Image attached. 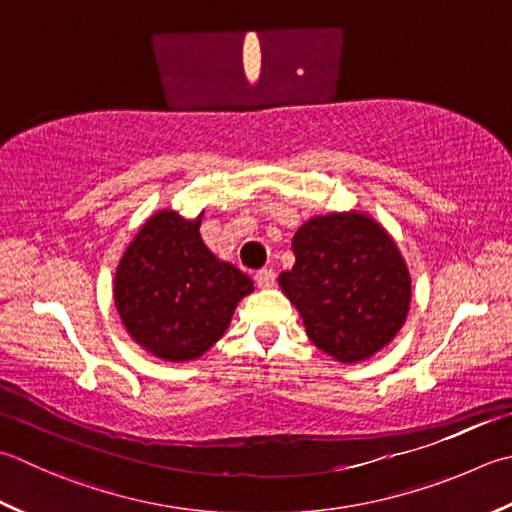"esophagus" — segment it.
<instances>
[{"label":"esophagus","instance_id":"34e87169","mask_svg":"<svg viewBox=\"0 0 512 512\" xmlns=\"http://www.w3.org/2000/svg\"><path fill=\"white\" fill-rule=\"evenodd\" d=\"M255 282H257V286H259V288H273V286H275V282H277L275 270H270V268L257 270V273H255Z\"/></svg>","mask_w":512,"mask_h":512}]
</instances>
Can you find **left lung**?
Here are the masks:
<instances>
[{
    "label": "left lung",
    "instance_id": "obj_1",
    "mask_svg": "<svg viewBox=\"0 0 512 512\" xmlns=\"http://www.w3.org/2000/svg\"><path fill=\"white\" fill-rule=\"evenodd\" d=\"M295 266L279 286L317 348L353 364L402 328L410 277L386 230L359 213L313 217L293 237Z\"/></svg>",
    "mask_w": 512,
    "mask_h": 512
}]
</instances>
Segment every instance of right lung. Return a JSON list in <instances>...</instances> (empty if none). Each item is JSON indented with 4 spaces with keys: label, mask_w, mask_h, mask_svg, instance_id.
Masks as SVG:
<instances>
[{
    "label": "right lung",
    "mask_w": 512,
    "mask_h": 512,
    "mask_svg": "<svg viewBox=\"0 0 512 512\" xmlns=\"http://www.w3.org/2000/svg\"><path fill=\"white\" fill-rule=\"evenodd\" d=\"M199 224L202 217L175 210L153 215L115 275V304L130 337L166 362L206 353L239 299L253 293V279L206 248Z\"/></svg>",
    "instance_id": "right-lung-1"
}]
</instances>
